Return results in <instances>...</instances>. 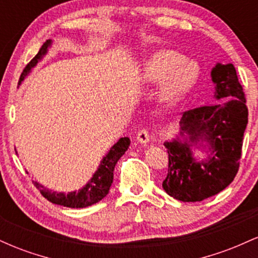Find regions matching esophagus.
I'll list each match as a JSON object with an SVG mask.
<instances>
[{"label":"esophagus","mask_w":258,"mask_h":258,"mask_svg":"<svg viewBox=\"0 0 258 258\" xmlns=\"http://www.w3.org/2000/svg\"><path fill=\"white\" fill-rule=\"evenodd\" d=\"M149 139H150V135H149V132L147 131V128L139 130L138 133H137V141H138V143H141V144H147L148 142H149Z\"/></svg>","instance_id":"1"}]
</instances>
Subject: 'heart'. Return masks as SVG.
Instances as JSON below:
<instances>
[{"label": "heart", "instance_id": "heart-1", "mask_svg": "<svg viewBox=\"0 0 258 258\" xmlns=\"http://www.w3.org/2000/svg\"><path fill=\"white\" fill-rule=\"evenodd\" d=\"M199 75L200 67L197 61L185 60L180 53L164 49L148 59L142 79L146 84L162 82L159 91L160 100L174 104L194 87Z\"/></svg>", "mask_w": 258, "mask_h": 258}]
</instances>
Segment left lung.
Listing matches in <instances>:
<instances>
[{
	"label": "left lung",
	"mask_w": 258,
	"mask_h": 258,
	"mask_svg": "<svg viewBox=\"0 0 258 258\" xmlns=\"http://www.w3.org/2000/svg\"><path fill=\"white\" fill-rule=\"evenodd\" d=\"M220 103L199 106L183 114L182 135L189 142H209L212 156L197 162L188 141L166 142L168 170L162 188L174 199L195 203L214 197L235 178L241 158L242 138L247 125L245 93L233 64H217L211 72Z\"/></svg>",
	"instance_id": "1"
}]
</instances>
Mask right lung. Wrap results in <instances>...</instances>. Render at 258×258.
I'll return each instance as SVG.
<instances>
[{"instance_id": "right-lung-1", "label": "right lung", "mask_w": 258, "mask_h": 258, "mask_svg": "<svg viewBox=\"0 0 258 258\" xmlns=\"http://www.w3.org/2000/svg\"><path fill=\"white\" fill-rule=\"evenodd\" d=\"M51 44V40H47L46 42L42 44V47L40 48V51L34 58L31 59L30 63H29L23 70L22 75H20V81H23L28 73L30 72L31 68H34L37 64V61L46 54L47 48ZM130 138L123 137L120 138L117 143H115L111 147L110 152L108 153V155L100 161V165L98 170L96 171V173L93 174L92 179L86 184L84 188L80 189L79 191H72V193H57V191H51L48 189L44 188L43 185L38 184L37 182H35V185L38 190L41 191L43 198H46L47 200L51 201L53 204H57V205L72 207V209H81V207H87L93 205V204L98 203L106 197V194L109 193V189H110L112 178H114V168L116 162L119 161L121 156L125 154L127 148L130 147Z\"/></svg>"}]
</instances>
